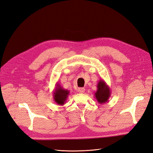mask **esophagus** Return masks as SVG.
Wrapping results in <instances>:
<instances>
[{
  "label": "esophagus",
  "mask_w": 153,
  "mask_h": 153,
  "mask_svg": "<svg viewBox=\"0 0 153 153\" xmlns=\"http://www.w3.org/2000/svg\"><path fill=\"white\" fill-rule=\"evenodd\" d=\"M85 91V88H83V87H80L78 89V92H80V93H84Z\"/></svg>",
  "instance_id": "1"
}]
</instances>
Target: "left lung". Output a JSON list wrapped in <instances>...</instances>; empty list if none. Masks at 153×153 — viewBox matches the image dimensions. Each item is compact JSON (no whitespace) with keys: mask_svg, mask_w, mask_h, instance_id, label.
I'll use <instances>...</instances> for the list:
<instances>
[{"mask_svg":"<svg viewBox=\"0 0 153 153\" xmlns=\"http://www.w3.org/2000/svg\"><path fill=\"white\" fill-rule=\"evenodd\" d=\"M94 95L97 101L100 104H103L108 101L111 95V90L103 80L100 79L99 80Z\"/></svg>","mask_w":153,"mask_h":153,"instance_id":"obj_1","label":"left lung"}]
</instances>
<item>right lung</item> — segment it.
I'll return each instance as SVG.
<instances>
[{"mask_svg": "<svg viewBox=\"0 0 153 153\" xmlns=\"http://www.w3.org/2000/svg\"><path fill=\"white\" fill-rule=\"evenodd\" d=\"M69 94V91L68 90L64 89L57 82L55 85V88L53 91V100L55 103L59 105H63L65 104Z\"/></svg>", "mask_w": 153, "mask_h": 153, "instance_id": "1", "label": "right lung"}]
</instances>
